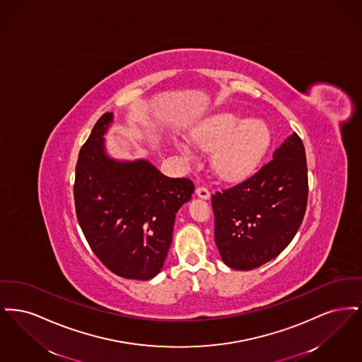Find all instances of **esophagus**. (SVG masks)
Segmentation results:
<instances>
[{"label": "esophagus", "instance_id": "esophagus-1", "mask_svg": "<svg viewBox=\"0 0 362 362\" xmlns=\"http://www.w3.org/2000/svg\"><path fill=\"white\" fill-rule=\"evenodd\" d=\"M195 194H197L199 198H202V199H209V198H210V191H209L205 186L197 187V189H195Z\"/></svg>", "mask_w": 362, "mask_h": 362}]
</instances>
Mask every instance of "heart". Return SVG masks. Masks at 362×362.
Listing matches in <instances>:
<instances>
[{
    "label": "heart",
    "mask_w": 362,
    "mask_h": 362,
    "mask_svg": "<svg viewBox=\"0 0 362 362\" xmlns=\"http://www.w3.org/2000/svg\"><path fill=\"white\" fill-rule=\"evenodd\" d=\"M192 142L204 151H213V168L223 179L233 180L252 173L272 141L267 124L245 119L236 112H220L201 122L191 133ZM180 149L189 153L187 144Z\"/></svg>",
    "instance_id": "heart-1"
}]
</instances>
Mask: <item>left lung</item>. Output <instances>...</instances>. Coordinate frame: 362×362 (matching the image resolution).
<instances>
[{
    "label": "left lung",
    "instance_id": "left-lung-1",
    "mask_svg": "<svg viewBox=\"0 0 362 362\" xmlns=\"http://www.w3.org/2000/svg\"><path fill=\"white\" fill-rule=\"evenodd\" d=\"M308 201L305 149L296 133L273 160L211 195L214 240L226 266L252 270L278 257L303 223Z\"/></svg>",
    "mask_w": 362,
    "mask_h": 362
}]
</instances>
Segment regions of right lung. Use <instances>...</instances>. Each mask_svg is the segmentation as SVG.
Instances as JSON below:
<instances>
[{
  "mask_svg": "<svg viewBox=\"0 0 362 362\" xmlns=\"http://www.w3.org/2000/svg\"><path fill=\"white\" fill-rule=\"evenodd\" d=\"M105 112L80 149L74 205L95 255L114 274L152 279L163 269L177 210L191 199L194 183L168 177L146 160L118 161L105 153Z\"/></svg>",
  "mask_w": 362,
  "mask_h": 362,
  "instance_id": "add662e5",
  "label": "right lung"
}]
</instances>
